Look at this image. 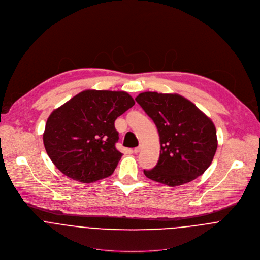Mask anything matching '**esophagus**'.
I'll return each instance as SVG.
<instances>
[{
    "instance_id": "34e87169",
    "label": "esophagus",
    "mask_w": 260,
    "mask_h": 260,
    "mask_svg": "<svg viewBox=\"0 0 260 260\" xmlns=\"http://www.w3.org/2000/svg\"><path fill=\"white\" fill-rule=\"evenodd\" d=\"M140 149H141V146H140V145H139V146H138V147H135V148H134V149H133V152H134V153H135V154H136V153H138V152H139V151H140Z\"/></svg>"
}]
</instances>
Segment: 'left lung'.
Segmentation results:
<instances>
[{"mask_svg": "<svg viewBox=\"0 0 260 260\" xmlns=\"http://www.w3.org/2000/svg\"><path fill=\"white\" fill-rule=\"evenodd\" d=\"M135 101L154 122L160 142L158 161L152 170H144V175L170 187L201 176L217 148L212 121L177 93L146 91L138 94Z\"/></svg>", "mask_w": 260, "mask_h": 260, "instance_id": "8db88e82", "label": "left lung"}]
</instances>
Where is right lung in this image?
<instances>
[{
	"instance_id": "right-lung-1",
	"label": "right lung",
	"mask_w": 260,
	"mask_h": 260,
	"mask_svg": "<svg viewBox=\"0 0 260 260\" xmlns=\"http://www.w3.org/2000/svg\"><path fill=\"white\" fill-rule=\"evenodd\" d=\"M134 105L125 91L88 89L73 96L47 121L43 138L51 160L82 183L111 176L122 156L115 121Z\"/></svg>"
}]
</instances>
